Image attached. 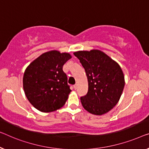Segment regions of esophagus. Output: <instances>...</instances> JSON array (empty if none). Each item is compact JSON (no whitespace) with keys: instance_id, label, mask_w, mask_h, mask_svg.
Returning a JSON list of instances; mask_svg holds the SVG:
<instances>
[{"instance_id":"1","label":"esophagus","mask_w":149,"mask_h":149,"mask_svg":"<svg viewBox=\"0 0 149 149\" xmlns=\"http://www.w3.org/2000/svg\"><path fill=\"white\" fill-rule=\"evenodd\" d=\"M74 88L75 90H77V84H75V85L74 86Z\"/></svg>"}]
</instances>
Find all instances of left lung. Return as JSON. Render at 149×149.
Masks as SVG:
<instances>
[{"instance_id":"obj_1","label":"left lung","mask_w":149,"mask_h":149,"mask_svg":"<svg viewBox=\"0 0 149 149\" xmlns=\"http://www.w3.org/2000/svg\"><path fill=\"white\" fill-rule=\"evenodd\" d=\"M85 69L88 92L81 97L84 109L94 115L109 112L118 102L125 81L123 70L116 61L98 49L74 52Z\"/></svg>"}]
</instances>
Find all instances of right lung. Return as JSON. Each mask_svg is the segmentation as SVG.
Here are the masks:
<instances>
[{"instance_id":"right-lung-1","label":"right lung","mask_w":149,"mask_h":149,"mask_svg":"<svg viewBox=\"0 0 149 149\" xmlns=\"http://www.w3.org/2000/svg\"><path fill=\"white\" fill-rule=\"evenodd\" d=\"M72 55L52 50L45 52L26 68L23 83L25 96L42 112H51L63 107L72 92L68 85L63 65Z\"/></svg>"}]
</instances>
